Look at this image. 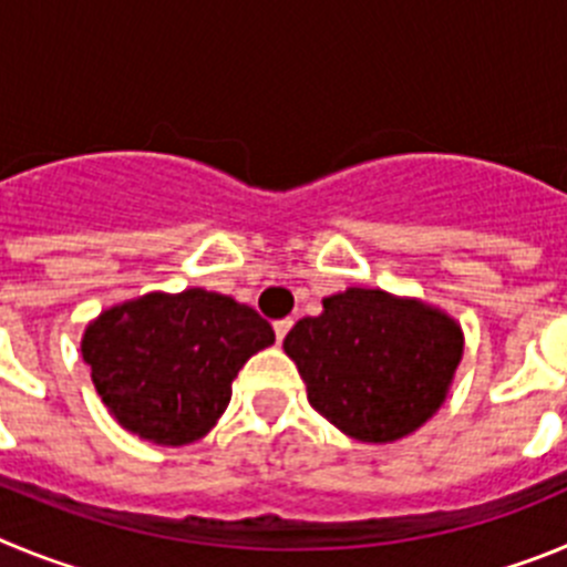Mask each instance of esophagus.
<instances>
[{
  "mask_svg": "<svg viewBox=\"0 0 567 567\" xmlns=\"http://www.w3.org/2000/svg\"><path fill=\"white\" fill-rule=\"evenodd\" d=\"M293 328V319H279L274 321V333H277V341H282L288 336V330Z\"/></svg>",
  "mask_w": 567,
  "mask_h": 567,
  "instance_id": "esophagus-1",
  "label": "esophagus"
}]
</instances>
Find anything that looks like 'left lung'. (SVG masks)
I'll use <instances>...</instances> for the list:
<instances>
[{
    "label": "left lung",
    "mask_w": 567,
    "mask_h": 567,
    "mask_svg": "<svg viewBox=\"0 0 567 567\" xmlns=\"http://www.w3.org/2000/svg\"><path fill=\"white\" fill-rule=\"evenodd\" d=\"M285 336L308 401L336 430L390 443L430 421L463 355L452 316L381 288H347Z\"/></svg>",
    "instance_id": "1"
}]
</instances>
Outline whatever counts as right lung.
I'll list each match as a JSON object with an SVG mask.
<instances>
[{
  "label": "right lung",
  "mask_w": 567,
  "mask_h": 567,
  "mask_svg": "<svg viewBox=\"0 0 567 567\" xmlns=\"http://www.w3.org/2000/svg\"><path fill=\"white\" fill-rule=\"evenodd\" d=\"M274 344L248 305L214 290L146 293L90 321L81 355L110 415L161 446L200 441L231 401V381Z\"/></svg>",
  "instance_id": "obj_1"
}]
</instances>
